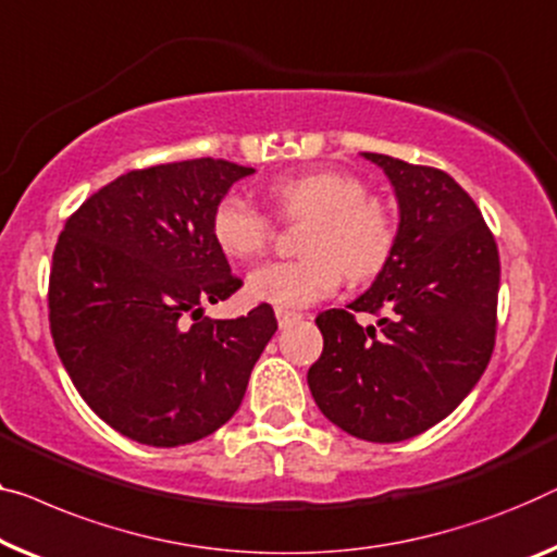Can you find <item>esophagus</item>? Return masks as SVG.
<instances>
[{"label":"esophagus","instance_id":"34e87169","mask_svg":"<svg viewBox=\"0 0 557 557\" xmlns=\"http://www.w3.org/2000/svg\"><path fill=\"white\" fill-rule=\"evenodd\" d=\"M275 314H277V322H280V327H287L289 322H295L297 318H300V314H297V312H293V310H282V307H277Z\"/></svg>","mask_w":557,"mask_h":557}]
</instances>
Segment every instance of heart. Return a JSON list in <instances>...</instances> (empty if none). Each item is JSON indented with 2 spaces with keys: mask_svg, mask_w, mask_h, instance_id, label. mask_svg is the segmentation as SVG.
Here are the masks:
<instances>
[{
  "mask_svg": "<svg viewBox=\"0 0 557 557\" xmlns=\"http://www.w3.org/2000/svg\"><path fill=\"white\" fill-rule=\"evenodd\" d=\"M277 212L307 218L302 257L272 260L247 275L252 300L275 307H307L330 297L343 282L375 277L397 245V218L368 197L364 182L350 172L310 170L270 185ZM212 239L232 260H252L272 239V220L245 195L230 193L214 205Z\"/></svg>",
  "mask_w": 557,
  "mask_h": 557,
  "instance_id": "obj_1",
  "label": "heart"
}]
</instances>
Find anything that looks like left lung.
I'll use <instances>...</instances> for the list:
<instances>
[{"mask_svg":"<svg viewBox=\"0 0 557 557\" xmlns=\"http://www.w3.org/2000/svg\"><path fill=\"white\" fill-rule=\"evenodd\" d=\"M362 157L395 189L397 245L368 293L347 310L318 314L325 345L307 385L345 433L400 443L445 420L491 362L500 257L478 205L450 174ZM355 311L379 313V325L360 326Z\"/></svg>","mask_w":557,"mask_h":557,"instance_id":"8db88e82","label":"left lung"}]
</instances>
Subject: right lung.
<instances>
[{"instance_id": "add662e5", "label": "right lung", "mask_w": 557, "mask_h": 557, "mask_svg": "<svg viewBox=\"0 0 557 557\" xmlns=\"http://www.w3.org/2000/svg\"><path fill=\"white\" fill-rule=\"evenodd\" d=\"M252 168L199 160L132 170L66 220L49 327L74 387L107 425L152 447L212 435L237 412L277 320L202 318L243 280L214 245V205Z\"/></svg>"}]
</instances>
